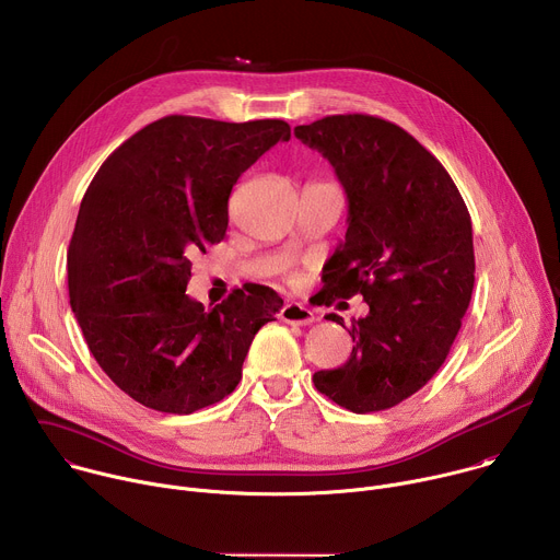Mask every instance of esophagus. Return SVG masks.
<instances>
[{
    "label": "esophagus",
    "instance_id": "esophagus-1",
    "mask_svg": "<svg viewBox=\"0 0 560 560\" xmlns=\"http://www.w3.org/2000/svg\"><path fill=\"white\" fill-rule=\"evenodd\" d=\"M279 318L283 324H292V326H310L314 324V314L312 310H307L305 305L301 303H285L279 312Z\"/></svg>",
    "mask_w": 560,
    "mask_h": 560
}]
</instances>
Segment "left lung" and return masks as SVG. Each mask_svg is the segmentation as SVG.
Masks as SVG:
<instances>
[{"mask_svg":"<svg viewBox=\"0 0 560 560\" xmlns=\"http://www.w3.org/2000/svg\"><path fill=\"white\" fill-rule=\"evenodd\" d=\"M294 135L328 159L348 195L326 305L354 294L370 305L348 330L350 359L314 372V387L354 415L394 408L436 374L460 330L474 288L467 206L439 159L392 121L330 115Z\"/></svg>","mask_w":560,"mask_h":560,"instance_id":"left-lung-1","label":"left lung"}]
</instances>
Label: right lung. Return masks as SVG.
<instances>
[{"instance_id": "obj_1", "label": "right lung", "mask_w": 560, "mask_h": 560, "mask_svg": "<svg viewBox=\"0 0 560 560\" xmlns=\"http://www.w3.org/2000/svg\"><path fill=\"white\" fill-rule=\"evenodd\" d=\"M288 139L281 119L168 115L126 139L91 182L68 246L70 307L100 368L137 404L192 415L242 381L283 299L253 283L206 310L186 294L190 259L225 236L236 179Z\"/></svg>"}]
</instances>
